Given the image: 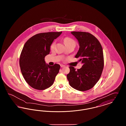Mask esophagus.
<instances>
[{
  "mask_svg": "<svg viewBox=\"0 0 126 126\" xmlns=\"http://www.w3.org/2000/svg\"><path fill=\"white\" fill-rule=\"evenodd\" d=\"M60 66H61V67H64V66H65V65L61 64V65H60Z\"/></svg>",
  "mask_w": 126,
  "mask_h": 126,
  "instance_id": "obj_1",
  "label": "esophagus"
}]
</instances>
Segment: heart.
Segmentation results:
<instances>
[{
  "instance_id": "b5f03b06",
  "label": "heart",
  "mask_w": 126,
  "mask_h": 126,
  "mask_svg": "<svg viewBox=\"0 0 126 126\" xmlns=\"http://www.w3.org/2000/svg\"><path fill=\"white\" fill-rule=\"evenodd\" d=\"M64 42L65 44L66 45V46L67 45H71V44H74L75 45L76 43L74 40H73L72 38H70V37H66L64 39ZM56 44L55 42H53L51 43V45H50V48L51 49H53L55 47Z\"/></svg>"
}]
</instances>
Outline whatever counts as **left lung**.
<instances>
[{
    "mask_svg": "<svg viewBox=\"0 0 126 126\" xmlns=\"http://www.w3.org/2000/svg\"><path fill=\"white\" fill-rule=\"evenodd\" d=\"M71 33L78 40L80 46L75 58L79 59L83 66L77 70L69 66L70 72L66 77L73 88L85 91L92 88L101 76L104 66L102 48L96 37L89 32Z\"/></svg>",
    "mask_w": 126,
    "mask_h": 126,
    "instance_id": "left-lung-1",
    "label": "left lung"
}]
</instances>
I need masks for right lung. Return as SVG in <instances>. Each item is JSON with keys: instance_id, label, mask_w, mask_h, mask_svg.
I'll use <instances>...</instances> for the list:
<instances>
[{"instance_id": "right-lung-1", "label": "right lung", "mask_w": 126, "mask_h": 126, "mask_svg": "<svg viewBox=\"0 0 126 126\" xmlns=\"http://www.w3.org/2000/svg\"><path fill=\"white\" fill-rule=\"evenodd\" d=\"M60 32L37 34L26 42L19 59L22 74L30 86L37 90H45L52 85L60 69V65L51 66L46 64L45 57L49 54L54 40Z\"/></svg>"}]
</instances>
